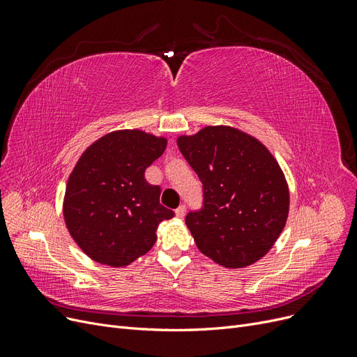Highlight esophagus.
Returning <instances> with one entry per match:
<instances>
[{
	"instance_id": "esophagus-1",
	"label": "esophagus",
	"mask_w": 357,
	"mask_h": 357,
	"mask_svg": "<svg viewBox=\"0 0 357 357\" xmlns=\"http://www.w3.org/2000/svg\"><path fill=\"white\" fill-rule=\"evenodd\" d=\"M185 213H186V207H185V205H180V207L176 210V215H177L178 219H181L183 215H185Z\"/></svg>"
}]
</instances>
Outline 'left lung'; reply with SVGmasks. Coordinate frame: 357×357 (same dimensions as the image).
I'll use <instances>...</instances> for the list:
<instances>
[{
    "mask_svg": "<svg viewBox=\"0 0 357 357\" xmlns=\"http://www.w3.org/2000/svg\"><path fill=\"white\" fill-rule=\"evenodd\" d=\"M177 146L197 172L204 205L186 215L199 252L226 268L264 257L289 214V186L278 162L257 138L232 126H205Z\"/></svg>",
    "mask_w": 357,
    "mask_h": 357,
    "instance_id": "left-lung-1",
    "label": "left lung"
}]
</instances>
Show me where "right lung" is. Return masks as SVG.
<instances>
[{"label":"right lung","instance_id":"obj_1","mask_svg":"<svg viewBox=\"0 0 357 357\" xmlns=\"http://www.w3.org/2000/svg\"><path fill=\"white\" fill-rule=\"evenodd\" d=\"M165 147V137L121 129L96 139L77 160L63 197V219L92 261L113 268L132 264L156 243L159 223L174 218L159 202L160 188L144 178Z\"/></svg>","mask_w":357,"mask_h":357}]
</instances>
